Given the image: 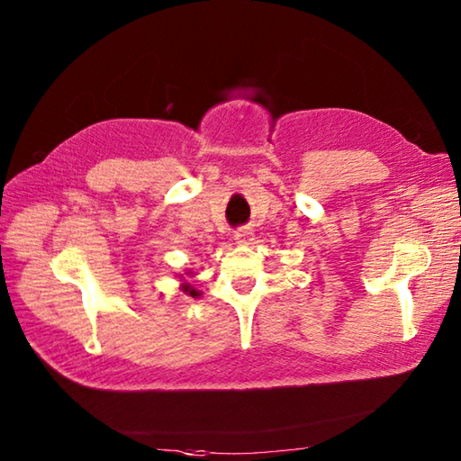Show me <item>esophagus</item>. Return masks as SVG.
Returning a JSON list of instances; mask_svg holds the SVG:
<instances>
[{"label": "esophagus", "instance_id": "esophagus-1", "mask_svg": "<svg viewBox=\"0 0 461 461\" xmlns=\"http://www.w3.org/2000/svg\"><path fill=\"white\" fill-rule=\"evenodd\" d=\"M233 238H236V241L240 243H249L253 240V231L249 228H238L233 231Z\"/></svg>", "mask_w": 461, "mask_h": 461}]
</instances>
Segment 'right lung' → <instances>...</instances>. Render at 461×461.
Returning <instances> with one entry per match:
<instances>
[{
  "label": "right lung",
  "instance_id": "right-lung-1",
  "mask_svg": "<svg viewBox=\"0 0 461 461\" xmlns=\"http://www.w3.org/2000/svg\"><path fill=\"white\" fill-rule=\"evenodd\" d=\"M184 291L185 293H188V295H192V297H195V295H198V291H195L192 285H184Z\"/></svg>",
  "mask_w": 461,
  "mask_h": 461
}]
</instances>
